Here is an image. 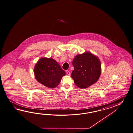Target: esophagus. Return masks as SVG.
<instances>
[{
  "label": "esophagus",
  "mask_w": 133,
  "mask_h": 133,
  "mask_svg": "<svg viewBox=\"0 0 133 133\" xmlns=\"http://www.w3.org/2000/svg\"><path fill=\"white\" fill-rule=\"evenodd\" d=\"M66 74L68 75H70V71H68V70H66Z\"/></svg>",
  "instance_id": "esophagus-1"
}]
</instances>
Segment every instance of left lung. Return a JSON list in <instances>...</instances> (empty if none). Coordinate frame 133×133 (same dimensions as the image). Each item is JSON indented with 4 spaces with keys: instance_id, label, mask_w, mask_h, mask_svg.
Segmentation results:
<instances>
[{
    "instance_id": "obj_1",
    "label": "left lung",
    "mask_w": 133,
    "mask_h": 133,
    "mask_svg": "<svg viewBox=\"0 0 133 133\" xmlns=\"http://www.w3.org/2000/svg\"><path fill=\"white\" fill-rule=\"evenodd\" d=\"M74 69L71 77L80 89L87 88L95 83L101 74V63L91 53L85 52L75 57L72 62Z\"/></svg>"
}]
</instances>
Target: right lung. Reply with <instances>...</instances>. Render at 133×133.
Here are the masks:
<instances>
[{
    "label": "right lung",
    "instance_id": "obj_1",
    "mask_svg": "<svg viewBox=\"0 0 133 133\" xmlns=\"http://www.w3.org/2000/svg\"><path fill=\"white\" fill-rule=\"evenodd\" d=\"M36 80L49 88H55L60 83L64 71L58 63L52 58L43 57L37 62L34 69Z\"/></svg>",
    "mask_w": 133,
    "mask_h": 133
}]
</instances>
